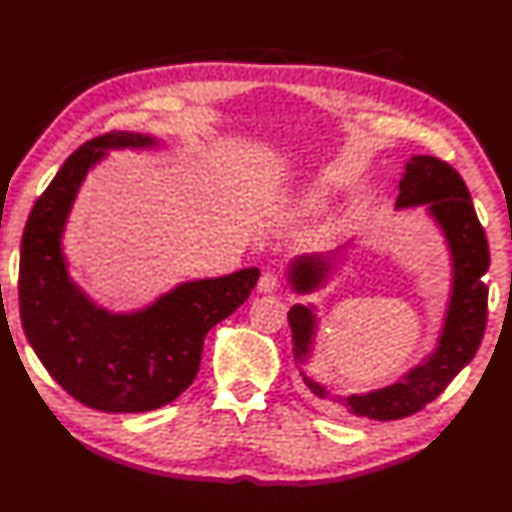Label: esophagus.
Masks as SVG:
<instances>
[{"mask_svg":"<svg viewBox=\"0 0 512 512\" xmlns=\"http://www.w3.org/2000/svg\"><path fill=\"white\" fill-rule=\"evenodd\" d=\"M278 284H280L278 273L267 269V271H263V276H260L256 289H258V293H273L278 289Z\"/></svg>","mask_w":512,"mask_h":512,"instance_id":"esophagus-1","label":"esophagus"}]
</instances>
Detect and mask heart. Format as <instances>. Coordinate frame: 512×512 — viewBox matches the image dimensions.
<instances>
[{
  "label": "heart",
  "instance_id": "heart-1",
  "mask_svg": "<svg viewBox=\"0 0 512 512\" xmlns=\"http://www.w3.org/2000/svg\"><path fill=\"white\" fill-rule=\"evenodd\" d=\"M319 206H321V195L319 193L304 195L302 202H299V208H302V210H315Z\"/></svg>",
  "mask_w": 512,
  "mask_h": 512
}]
</instances>
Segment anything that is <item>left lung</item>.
<instances>
[{
	"mask_svg": "<svg viewBox=\"0 0 512 512\" xmlns=\"http://www.w3.org/2000/svg\"><path fill=\"white\" fill-rule=\"evenodd\" d=\"M428 204V213L439 223L447 245L452 252V295L447 306L445 323L439 345L423 360V365L410 369L402 380L384 389L365 395H332L304 371L302 378L317 400H321L334 415H354L376 421L404 419L419 413L426 404L434 402L447 384L463 367L471 363L482 343L486 328V271L491 265L489 243L480 226L476 208L460 173L434 156H413L406 162V173L400 180L397 208H410ZM332 258L304 256L291 265L289 278L297 293L317 289L332 271ZM289 323L293 332L295 363H304L310 354L315 334L313 306H293L289 310Z\"/></svg>",
	"mask_w": 512,
	"mask_h": 512,
	"instance_id": "1",
	"label": "left lung"
}]
</instances>
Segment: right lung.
I'll return each mask as SVG.
<instances>
[{
	"mask_svg": "<svg viewBox=\"0 0 512 512\" xmlns=\"http://www.w3.org/2000/svg\"><path fill=\"white\" fill-rule=\"evenodd\" d=\"M152 136L108 132L73 152L36 199L21 239L23 332L62 389L102 413H147L193 384L204 339L252 293L260 271L184 282L152 306L112 315L69 280L60 236L80 184L108 147H152Z\"/></svg>",
	"mask_w": 512,
	"mask_h": 512,
	"instance_id": "obj_1",
	"label": "right lung"
}]
</instances>
